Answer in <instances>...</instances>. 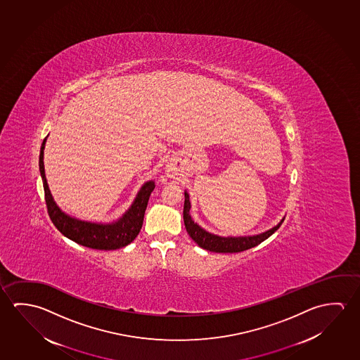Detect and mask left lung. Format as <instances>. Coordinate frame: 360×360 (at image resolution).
Returning a JSON list of instances; mask_svg holds the SVG:
<instances>
[{"instance_id":"8db88e82","label":"left lung","mask_w":360,"mask_h":360,"mask_svg":"<svg viewBox=\"0 0 360 360\" xmlns=\"http://www.w3.org/2000/svg\"><path fill=\"white\" fill-rule=\"evenodd\" d=\"M191 210V202H189V195L187 192H184V207H183V221L186 230L188 232L189 236L193 241L200 246V248L212 251V252H224V254H232V252H241L246 251L248 248H255L259 245L261 242L265 241L266 238L271 236L275 231L280 229V226L283 224V219L281 222L275 226L271 230L266 231L261 235L256 236L246 237H221L212 235L206 230H203L198 224H195V221L189 214Z\"/></svg>"}]
</instances>
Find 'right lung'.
Wrapping results in <instances>:
<instances>
[{
    "mask_svg": "<svg viewBox=\"0 0 360 360\" xmlns=\"http://www.w3.org/2000/svg\"><path fill=\"white\" fill-rule=\"evenodd\" d=\"M45 142H46V138L44 139L41 149H40L39 167L41 173L42 183H44L49 216L55 224V227L64 236L85 248H94V250H117L129 245L130 242L138 236L139 231L142 229L148 200L150 193L153 192L155 183L153 181H149L143 186L136 195L134 203L118 222L110 224H90V222H84V221L71 218L70 216L61 212V210L56 206V203L53 202V195L50 193L46 177H45V169H44Z\"/></svg>",
    "mask_w": 360,
    "mask_h": 360,
    "instance_id": "1",
    "label": "right lung"
}]
</instances>
